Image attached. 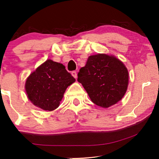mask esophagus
Instances as JSON below:
<instances>
[{
    "instance_id": "esophagus-1",
    "label": "esophagus",
    "mask_w": 159,
    "mask_h": 159,
    "mask_svg": "<svg viewBox=\"0 0 159 159\" xmlns=\"http://www.w3.org/2000/svg\"><path fill=\"white\" fill-rule=\"evenodd\" d=\"M71 75H72L73 77H75V78H77V71H71Z\"/></svg>"
}]
</instances>
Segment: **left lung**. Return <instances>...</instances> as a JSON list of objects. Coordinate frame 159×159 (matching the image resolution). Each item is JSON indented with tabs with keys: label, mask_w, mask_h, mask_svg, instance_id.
<instances>
[{
	"label": "left lung",
	"mask_w": 159,
	"mask_h": 159,
	"mask_svg": "<svg viewBox=\"0 0 159 159\" xmlns=\"http://www.w3.org/2000/svg\"><path fill=\"white\" fill-rule=\"evenodd\" d=\"M77 76V81L91 101L103 108L114 105L122 98L129 81L128 71L123 63L106 54L90 56Z\"/></svg>",
	"instance_id": "8db88e82"
}]
</instances>
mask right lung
<instances>
[{
	"label": "right lung",
	"instance_id": "add662e5",
	"mask_svg": "<svg viewBox=\"0 0 159 159\" xmlns=\"http://www.w3.org/2000/svg\"><path fill=\"white\" fill-rule=\"evenodd\" d=\"M75 82L64 65L48 59L29 76L25 89L34 106L51 111L59 106L67 87Z\"/></svg>",
	"mask_w": 159,
	"mask_h": 159
}]
</instances>
